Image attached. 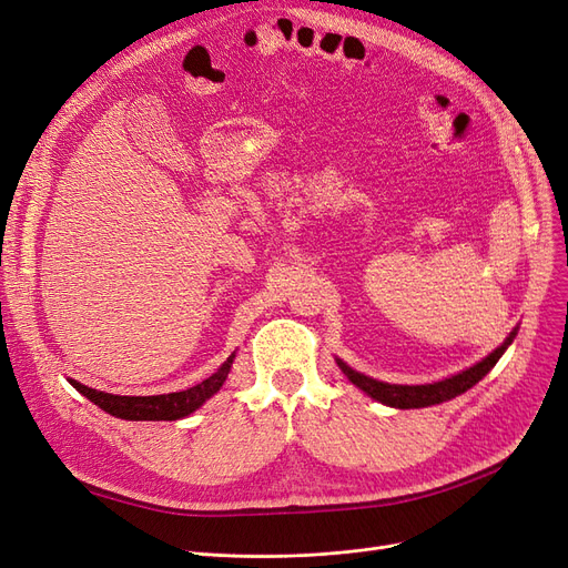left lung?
Wrapping results in <instances>:
<instances>
[{
    "instance_id": "8db88e82",
    "label": "left lung",
    "mask_w": 568,
    "mask_h": 568,
    "mask_svg": "<svg viewBox=\"0 0 568 568\" xmlns=\"http://www.w3.org/2000/svg\"><path fill=\"white\" fill-rule=\"evenodd\" d=\"M514 336H517V329H514L507 336V341L503 343L500 348H495L486 359H480V363H476L474 367L450 376V379H443V382H436V384H424V386L384 384V382L369 379V376L351 369L346 363H341V359H336V363H338L341 372L346 374L357 388H363L367 395H372L374 400H379V403L390 405V407H400V409L428 407V405H438V403L450 400V398H455V395L469 390L474 384H478L480 379H484V376L495 367L497 359L503 357V353L507 351V346L514 341Z\"/></svg>"
}]
</instances>
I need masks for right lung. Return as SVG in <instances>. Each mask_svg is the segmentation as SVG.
<instances>
[{
  "label": "right lung",
  "mask_w": 568,
  "mask_h": 568,
  "mask_svg": "<svg viewBox=\"0 0 568 568\" xmlns=\"http://www.w3.org/2000/svg\"><path fill=\"white\" fill-rule=\"evenodd\" d=\"M234 355H230L225 363L217 367L215 374H211L209 379L178 393H165V395H111L97 388L82 386L75 379H68L75 390H80L84 398L99 405L104 412L120 419H130V422H175L186 415H192L194 409H199L205 400L215 395L222 384H225L230 367H232Z\"/></svg>",
  "instance_id": "add662e5"
}]
</instances>
